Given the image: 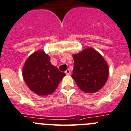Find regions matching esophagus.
<instances>
[{
    "mask_svg": "<svg viewBox=\"0 0 131 131\" xmlns=\"http://www.w3.org/2000/svg\"><path fill=\"white\" fill-rule=\"evenodd\" d=\"M65 73H66V74H67V75L70 74V69H67V70L65 71Z\"/></svg>",
    "mask_w": 131,
    "mask_h": 131,
    "instance_id": "1",
    "label": "esophagus"
}]
</instances>
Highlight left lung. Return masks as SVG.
I'll return each mask as SVG.
<instances>
[{
	"mask_svg": "<svg viewBox=\"0 0 131 131\" xmlns=\"http://www.w3.org/2000/svg\"><path fill=\"white\" fill-rule=\"evenodd\" d=\"M74 67L72 78L78 87L86 93L100 90L109 75L107 63L103 57L92 48H88L73 55Z\"/></svg>",
	"mask_w": 131,
	"mask_h": 131,
	"instance_id": "left-lung-1",
	"label": "left lung"
}]
</instances>
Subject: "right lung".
I'll list each match as a JSON object with an SVG mask.
<instances>
[{"mask_svg": "<svg viewBox=\"0 0 131 131\" xmlns=\"http://www.w3.org/2000/svg\"><path fill=\"white\" fill-rule=\"evenodd\" d=\"M22 74L29 89L43 96L54 92L66 74L51 63L46 53L37 51L26 60Z\"/></svg>", "mask_w": 131, "mask_h": 131, "instance_id": "obj_1", "label": "right lung"}]
</instances>
